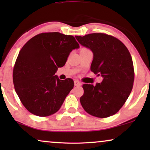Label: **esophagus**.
I'll use <instances>...</instances> for the list:
<instances>
[{
	"mask_svg": "<svg viewBox=\"0 0 150 150\" xmlns=\"http://www.w3.org/2000/svg\"><path fill=\"white\" fill-rule=\"evenodd\" d=\"M74 85L75 86H81V82L78 81H74Z\"/></svg>",
	"mask_w": 150,
	"mask_h": 150,
	"instance_id": "esophagus-1",
	"label": "esophagus"
}]
</instances>
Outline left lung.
<instances>
[{
  "mask_svg": "<svg viewBox=\"0 0 150 150\" xmlns=\"http://www.w3.org/2000/svg\"><path fill=\"white\" fill-rule=\"evenodd\" d=\"M75 38L93 52L91 70L103 78L96 86L83 85L81 105L86 112L97 117L113 115L122 107L132 89L134 74L130 52L121 41L104 33Z\"/></svg>",
  "mask_w": 150,
  "mask_h": 150,
  "instance_id": "obj_1",
  "label": "left lung"
}]
</instances>
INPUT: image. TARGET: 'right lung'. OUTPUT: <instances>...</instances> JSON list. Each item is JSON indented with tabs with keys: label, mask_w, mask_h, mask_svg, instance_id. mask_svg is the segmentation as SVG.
I'll return each mask as SVG.
<instances>
[{
	"label": "right lung",
	"mask_w": 150,
	"mask_h": 150,
	"mask_svg": "<svg viewBox=\"0 0 150 150\" xmlns=\"http://www.w3.org/2000/svg\"><path fill=\"white\" fill-rule=\"evenodd\" d=\"M79 48L72 35L58 32L37 35L20 51L13 71L16 93L30 112L46 117L58 111L74 87L71 79L61 81L55 73L69 53Z\"/></svg>",
	"instance_id": "right-lung-1"
}]
</instances>
